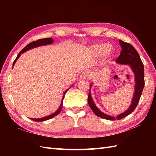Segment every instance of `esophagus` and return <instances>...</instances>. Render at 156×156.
<instances>
[{
	"label": "esophagus",
	"instance_id": "34e87169",
	"mask_svg": "<svg viewBox=\"0 0 156 156\" xmlns=\"http://www.w3.org/2000/svg\"><path fill=\"white\" fill-rule=\"evenodd\" d=\"M90 77V73L88 71H85L82 72L80 74V78L81 79H87Z\"/></svg>",
	"mask_w": 156,
	"mask_h": 156
}]
</instances>
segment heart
I'll list each match as a JSON object with an SVG mask.
<instances>
[{"label":"heart","instance_id":"b5f03b06","mask_svg":"<svg viewBox=\"0 0 156 156\" xmlns=\"http://www.w3.org/2000/svg\"><path fill=\"white\" fill-rule=\"evenodd\" d=\"M111 48V45L107 43L97 44L92 46L91 48L92 54L95 56H103L109 51Z\"/></svg>","mask_w":156,"mask_h":156}]
</instances>
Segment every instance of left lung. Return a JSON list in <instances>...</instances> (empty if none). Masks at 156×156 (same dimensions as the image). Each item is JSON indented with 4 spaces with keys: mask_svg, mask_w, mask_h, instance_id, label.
<instances>
[{
    "mask_svg": "<svg viewBox=\"0 0 156 156\" xmlns=\"http://www.w3.org/2000/svg\"><path fill=\"white\" fill-rule=\"evenodd\" d=\"M119 44L121 46L122 50L121 51L120 55L119 56L117 60H116V62L120 64L129 65L135 74V92L130 107L127 111L119 115L117 117H113L105 114L104 112L99 110L97 106L95 105L93 101H92L90 92H89L88 97V105L92 111L94 112V114L99 117L111 121L116 120V119L120 120V119L130 115L132 112H133L137 107L139 101H140L142 91H143L145 85L144 66L141 60L140 56L139 55L138 52L133 46L129 44V43L119 40ZM90 87H92V84H90Z\"/></svg>",
    "mask_w": 156,
    "mask_h": 156,
    "instance_id": "1",
    "label": "left lung"
}]
</instances>
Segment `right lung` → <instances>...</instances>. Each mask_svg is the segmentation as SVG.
Masks as SVG:
<instances>
[{"label":"right lung","mask_w":156,"mask_h":156,"mask_svg":"<svg viewBox=\"0 0 156 156\" xmlns=\"http://www.w3.org/2000/svg\"><path fill=\"white\" fill-rule=\"evenodd\" d=\"M54 42V39H53L52 38H45V39H38V40L37 41H33L31 43H30V44H29L26 47H25L24 48H23L22 50L20 51L18 55L16 56V59H15L14 62H13V64H12V67L14 66L15 64L16 61L17 60V59L20 57V55H21V54H23V53H24L25 51H27V50H29V49H33L34 48H37V47H39V46H41V45H49V44H51L52 43ZM66 90L64 92V95H63V98H62V102H61V104H60V106H59V108L58 109L57 111H56L55 112H54V113L50 115H48L47 116V117H43V118H40V119H32L33 121H46V120H49V119H50L53 117H55L56 115H58L59 112H61L62 109V106H63V100H64V96L66 93V92L68 91Z\"/></svg>","instance_id":"obj_1"}]
</instances>
